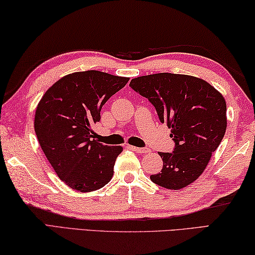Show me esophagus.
<instances>
[{
	"label": "esophagus",
	"mask_w": 255,
	"mask_h": 255,
	"mask_svg": "<svg viewBox=\"0 0 255 255\" xmlns=\"http://www.w3.org/2000/svg\"><path fill=\"white\" fill-rule=\"evenodd\" d=\"M131 149L136 151L137 153H149L150 152V149H148V148H136V146H131Z\"/></svg>",
	"instance_id": "1"
}]
</instances>
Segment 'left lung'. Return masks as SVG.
<instances>
[{
	"mask_svg": "<svg viewBox=\"0 0 255 255\" xmlns=\"http://www.w3.org/2000/svg\"><path fill=\"white\" fill-rule=\"evenodd\" d=\"M132 89L148 98L159 120L171 128L172 152H159L162 170L150 176L167 189H181L197 179L224 137L226 102L211 84L194 76L160 73L133 78Z\"/></svg>",
	"mask_w": 255,
	"mask_h": 255,
	"instance_id": "left-lung-1",
	"label": "left lung"
}]
</instances>
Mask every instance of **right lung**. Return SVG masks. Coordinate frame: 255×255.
<instances>
[{
    "mask_svg": "<svg viewBox=\"0 0 255 255\" xmlns=\"http://www.w3.org/2000/svg\"><path fill=\"white\" fill-rule=\"evenodd\" d=\"M128 82L98 70L69 74L44 93L35 110L34 131L57 176L71 189L88 193L104 187L123 148L94 139L102 106Z\"/></svg>",
    "mask_w": 255,
    "mask_h": 255,
    "instance_id": "1",
    "label": "right lung"
}]
</instances>
